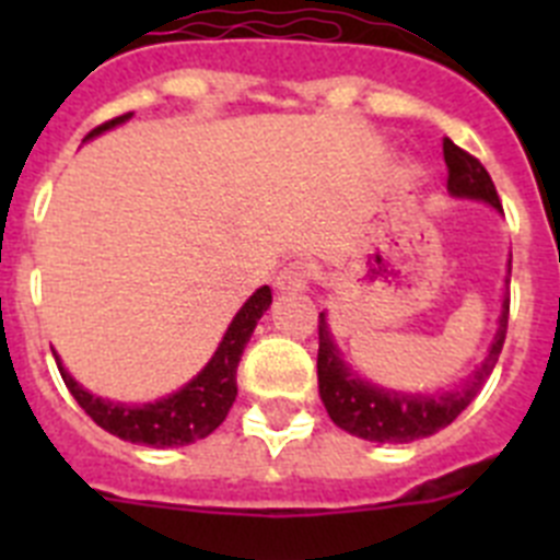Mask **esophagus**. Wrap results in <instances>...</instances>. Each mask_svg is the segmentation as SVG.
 I'll return each mask as SVG.
<instances>
[{"instance_id": "esophagus-1", "label": "esophagus", "mask_w": 560, "mask_h": 560, "mask_svg": "<svg viewBox=\"0 0 560 560\" xmlns=\"http://www.w3.org/2000/svg\"><path fill=\"white\" fill-rule=\"evenodd\" d=\"M308 280H311V264H305V260H294V264L280 269L275 285L283 291V294H296V291L308 289Z\"/></svg>"}]
</instances>
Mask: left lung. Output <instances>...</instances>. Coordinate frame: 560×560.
Returning <instances> with one entry per match:
<instances>
[{
  "label": "left lung",
  "instance_id": "obj_1",
  "mask_svg": "<svg viewBox=\"0 0 560 560\" xmlns=\"http://www.w3.org/2000/svg\"><path fill=\"white\" fill-rule=\"evenodd\" d=\"M443 160H446L448 167V192L452 196L488 201L491 207L502 210L491 173L485 171L477 156L454 145L452 140H443ZM508 314H511V296H504L499 330L493 336V345L488 350V359L482 361V368H477V373L465 381L463 387L440 395L393 393V389H381L350 373V368L341 361L339 350H336L334 339H330L325 314H319L316 375H319V395H323L330 420L345 432L355 434V438L375 440V443H409V440L429 438V434L446 429L477 398L488 375L497 368L504 336H508Z\"/></svg>",
  "mask_w": 560,
  "mask_h": 560
}]
</instances>
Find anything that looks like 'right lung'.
I'll return each instance as SVG.
<instances>
[{"label": "right lung", "mask_w": 560, "mask_h": 560, "mask_svg": "<svg viewBox=\"0 0 560 560\" xmlns=\"http://www.w3.org/2000/svg\"><path fill=\"white\" fill-rule=\"evenodd\" d=\"M122 120H128V114H120V117H114V120L92 128L86 133V140L89 137H97L106 128L120 126ZM269 305L271 289L264 285V289H257L246 300L244 308L237 311L232 325L226 328L224 339H221L219 350L210 359V364L187 387H182L179 393L167 395L162 400H153V404H142V407H128V404H114V400L89 395L61 368L58 355L56 364L61 370L63 384H67L69 393L75 395L83 412L95 420L97 427L106 429L108 434H117V438L128 440V443H142V446L153 448L187 446V443H196V440L207 438V434L215 432L224 423L226 412L232 409V400L237 395V361L244 355L246 341H249L257 319L264 316V311Z\"/></svg>", "instance_id": "add662e5"}]
</instances>
